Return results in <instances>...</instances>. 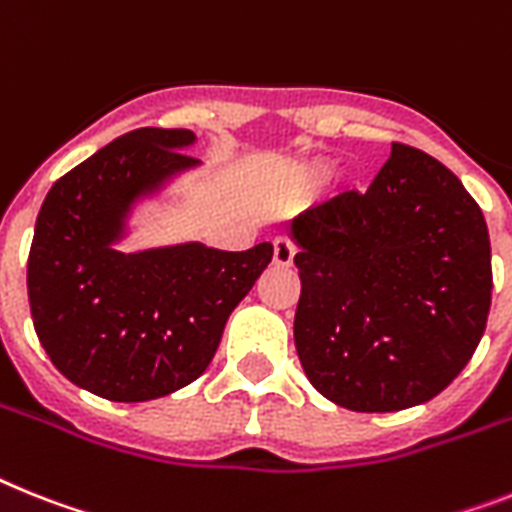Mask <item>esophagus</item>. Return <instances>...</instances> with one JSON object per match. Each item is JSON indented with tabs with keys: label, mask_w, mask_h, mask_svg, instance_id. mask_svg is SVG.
Wrapping results in <instances>:
<instances>
[{
	"label": "esophagus",
	"mask_w": 512,
	"mask_h": 512,
	"mask_svg": "<svg viewBox=\"0 0 512 512\" xmlns=\"http://www.w3.org/2000/svg\"><path fill=\"white\" fill-rule=\"evenodd\" d=\"M294 255L296 247L291 239H286V236H276V239H273V263H276L278 268H289V265L294 263Z\"/></svg>",
	"instance_id": "esophagus-1"
}]
</instances>
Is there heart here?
Segmentation results:
<instances>
[{
    "instance_id": "obj_1",
    "label": "heart",
    "mask_w": 512,
    "mask_h": 512,
    "mask_svg": "<svg viewBox=\"0 0 512 512\" xmlns=\"http://www.w3.org/2000/svg\"><path fill=\"white\" fill-rule=\"evenodd\" d=\"M333 174V166L330 163H320V166H315V169H309L307 176H304V182L307 184H320L325 182L328 176Z\"/></svg>"
}]
</instances>
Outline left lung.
<instances>
[{"instance_id": "1", "label": "left lung", "mask_w": 512, "mask_h": 512, "mask_svg": "<svg viewBox=\"0 0 512 512\" xmlns=\"http://www.w3.org/2000/svg\"><path fill=\"white\" fill-rule=\"evenodd\" d=\"M304 375L351 411H401L461 375L487 328L492 249L482 208L419 148L393 143L367 192L291 223Z\"/></svg>"}]
</instances>
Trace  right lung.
I'll use <instances>...</instances> for the list:
<instances>
[{
  "label": "right lung",
  "mask_w": 512,
  "mask_h": 512,
  "mask_svg": "<svg viewBox=\"0 0 512 512\" xmlns=\"http://www.w3.org/2000/svg\"><path fill=\"white\" fill-rule=\"evenodd\" d=\"M190 130L127 132L57 179L36 221L28 302L36 336L64 377L109 401H150L203 375L226 320L255 286L273 244H205L124 255L135 197L195 166Z\"/></svg>",
  "instance_id": "1"
}]
</instances>
